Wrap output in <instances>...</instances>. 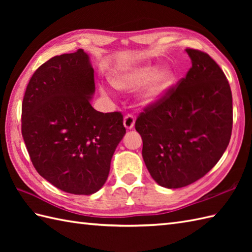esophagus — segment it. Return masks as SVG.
I'll list each match as a JSON object with an SVG mask.
<instances>
[{"label":"esophagus","mask_w":252,"mask_h":252,"mask_svg":"<svg viewBox=\"0 0 252 252\" xmlns=\"http://www.w3.org/2000/svg\"><path fill=\"white\" fill-rule=\"evenodd\" d=\"M135 125V118L134 116L132 115H126L125 117V119H123V126H125V127L126 130H131L133 129V126H134Z\"/></svg>","instance_id":"34e87169"}]
</instances>
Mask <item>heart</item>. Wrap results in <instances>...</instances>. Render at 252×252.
Instances as JSON below:
<instances>
[{
	"label": "heart",
	"mask_w": 252,
	"mask_h": 252,
	"mask_svg": "<svg viewBox=\"0 0 252 252\" xmlns=\"http://www.w3.org/2000/svg\"><path fill=\"white\" fill-rule=\"evenodd\" d=\"M176 74L170 68L160 69L152 65H138L123 68L111 74L110 81L120 90H134L143 88L141 97L143 104L153 105L164 97L169 90L173 87ZM101 93L107 91L100 87Z\"/></svg>",
	"instance_id": "obj_1"
}]
</instances>
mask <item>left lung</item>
Instances as JSON below:
<instances>
[{
	"instance_id": "8db88e82",
	"label": "left lung",
	"mask_w": 252,
	"mask_h": 252,
	"mask_svg": "<svg viewBox=\"0 0 252 252\" xmlns=\"http://www.w3.org/2000/svg\"><path fill=\"white\" fill-rule=\"evenodd\" d=\"M191 68L178 88L142 112L135 130L148 172L165 189H181L208 173L229 143L232 92L208 54L186 49Z\"/></svg>"
}]
</instances>
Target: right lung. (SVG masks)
<instances>
[{
  "label": "right lung",
  "mask_w": 252,
  "mask_h": 252,
  "mask_svg": "<svg viewBox=\"0 0 252 252\" xmlns=\"http://www.w3.org/2000/svg\"><path fill=\"white\" fill-rule=\"evenodd\" d=\"M94 93L90 56L78 50L37 68L24 96L21 133L31 161L69 194L92 195L103 187L126 134L121 112L93 108Z\"/></svg>",
  "instance_id": "obj_1"
}]
</instances>
